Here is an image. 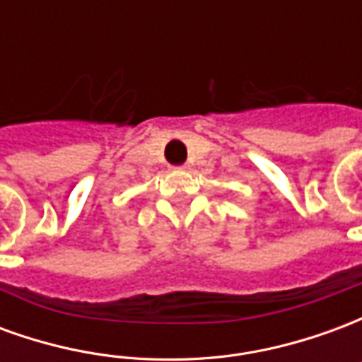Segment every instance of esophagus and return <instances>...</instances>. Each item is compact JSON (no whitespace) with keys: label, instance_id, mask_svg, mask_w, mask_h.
I'll list each match as a JSON object with an SVG mask.
<instances>
[{"label":"esophagus","instance_id":"esophagus-1","mask_svg":"<svg viewBox=\"0 0 362 362\" xmlns=\"http://www.w3.org/2000/svg\"><path fill=\"white\" fill-rule=\"evenodd\" d=\"M180 170H188V165H184V166H180Z\"/></svg>","mask_w":362,"mask_h":362}]
</instances>
